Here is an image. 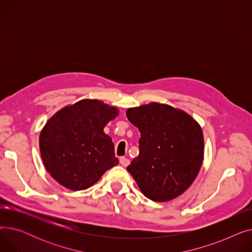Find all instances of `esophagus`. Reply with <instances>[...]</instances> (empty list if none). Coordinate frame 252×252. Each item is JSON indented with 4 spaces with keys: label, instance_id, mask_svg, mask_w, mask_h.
I'll use <instances>...</instances> for the list:
<instances>
[{
    "label": "esophagus",
    "instance_id": "obj_1",
    "mask_svg": "<svg viewBox=\"0 0 252 252\" xmlns=\"http://www.w3.org/2000/svg\"><path fill=\"white\" fill-rule=\"evenodd\" d=\"M119 162H121V164H122L124 167H126V166L129 164V160L127 159V158H126V157H122L121 159H119Z\"/></svg>",
    "mask_w": 252,
    "mask_h": 252
}]
</instances>
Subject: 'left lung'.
I'll return each instance as SVG.
<instances>
[{
  "mask_svg": "<svg viewBox=\"0 0 252 252\" xmlns=\"http://www.w3.org/2000/svg\"><path fill=\"white\" fill-rule=\"evenodd\" d=\"M126 117L141 133L139 155L127 171L149 199H175L191 186L203 161L199 124L185 111L156 102L128 108Z\"/></svg>",
  "mask_w": 252,
  "mask_h": 252,
  "instance_id": "obj_1",
  "label": "left lung"
}]
</instances>
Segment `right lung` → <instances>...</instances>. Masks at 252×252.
<instances>
[{
	"label": "right lung",
	"instance_id": "right-lung-1",
	"mask_svg": "<svg viewBox=\"0 0 252 252\" xmlns=\"http://www.w3.org/2000/svg\"><path fill=\"white\" fill-rule=\"evenodd\" d=\"M118 109L84 99L53 115L39 135V151L49 174L65 188L86 190L118 164L112 139L104 127Z\"/></svg>",
	"mask_w": 252,
	"mask_h": 252
}]
</instances>
